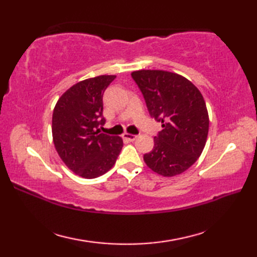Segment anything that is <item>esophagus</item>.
I'll list each match as a JSON object with an SVG mask.
<instances>
[{
    "instance_id": "34e87169",
    "label": "esophagus",
    "mask_w": 257,
    "mask_h": 257,
    "mask_svg": "<svg viewBox=\"0 0 257 257\" xmlns=\"http://www.w3.org/2000/svg\"><path fill=\"white\" fill-rule=\"evenodd\" d=\"M122 137H123L124 139H127V140H129V141H135L136 139H137V136H136V135H132V134H127V133H124V134L122 135Z\"/></svg>"
}]
</instances>
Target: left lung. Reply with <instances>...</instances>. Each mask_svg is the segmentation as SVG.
<instances>
[{"label":"left lung","mask_w":257,"mask_h":257,"mask_svg":"<svg viewBox=\"0 0 257 257\" xmlns=\"http://www.w3.org/2000/svg\"><path fill=\"white\" fill-rule=\"evenodd\" d=\"M132 77L150 116L162 123L146 165L163 177L184 172L201 156L209 133V114L200 90L183 76L165 70H137Z\"/></svg>","instance_id":"1"}]
</instances>
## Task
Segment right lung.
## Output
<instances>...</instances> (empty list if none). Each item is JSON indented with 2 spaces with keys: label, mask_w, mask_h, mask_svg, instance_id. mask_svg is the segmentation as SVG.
<instances>
[{
  "label": "right lung",
  "mask_w": 257,
  "mask_h": 257,
  "mask_svg": "<svg viewBox=\"0 0 257 257\" xmlns=\"http://www.w3.org/2000/svg\"><path fill=\"white\" fill-rule=\"evenodd\" d=\"M114 78V75H101L79 81L64 92L54 108V145L65 165L79 177L102 176L113 167L122 149L121 138L98 129L106 122L103 92Z\"/></svg>",
  "instance_id": "1"
}]
</instances>
